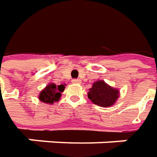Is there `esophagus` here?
Segmentation results:
<instances>
[{"mask_svg":"<svg viewBox=\"0 0 157 157\" xmlns=\"http://www.w3.org/2000/svg\"><path fill=\"white\" fill-rule=\"evenodd\" d=\"M80 82H81L80 79H73V80H72V82H73V83H80Z\"/></svg>","mask_w":157,"mask_h":157,"instance_id":"1","label":"esophagus"}]
</instances>
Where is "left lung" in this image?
I'll return each mask as SVG.
<instances>
[{
    "label": "left lung",
    "instance_id": "obj_1",
    "mask_svg": "<svg viewBox=\"0 0 157 157\" xmlns=\"http://www.w3.org/2000/svg\"><path fill=\"white\" fill-rule=\"evenodd\" d=\"M119 96V91L106 84L103 81H97L89 89L88 97L100 107L113 105Z\"/></svg>",
    "mask_w": 157,
    "mask_h": 157
}]
</instances>
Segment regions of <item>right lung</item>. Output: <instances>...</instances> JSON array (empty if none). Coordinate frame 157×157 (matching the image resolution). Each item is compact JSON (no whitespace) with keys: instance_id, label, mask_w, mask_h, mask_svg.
Instances as JSON below:
<instances>
[{"instance_id":"right-lung-1","label":"right lung","mask_w":157,"mask_h":157,"mask_svg":"<svg viewBox=\"0 0 157 157\" xmlns=\"http://www.w3.org/2000/svg\"><path fill=\"white\" fill-rule=\"evenodd\" d=\"M64 88L63 85L56 86L55 83L48 84L41 92L39 99L44 103H54V101H59Z\"/></svg>"}]
</instances>
